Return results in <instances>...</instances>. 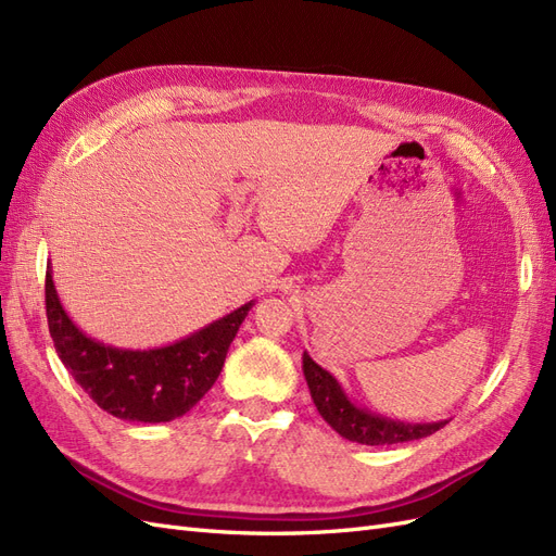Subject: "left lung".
<instances>
[{"label":"left lung","instance_id":"1","mask_svg":"<svg viewBox=\"0 0 556 556\" xmlns=\"http://www.w3.org/2000/svg\"><path fill=\"white\" fill-rule=\"evenodd\" d=\"M304 378L311 390V399L317 413L325 417V422L343 439L362 445H394L427 439L447 425V419L441 422H401V419L384 417L371 413L368 408L357 406L352 401L341 382L336 380L327 368L313 362L308 352H304Z\"/></svg>","mask_w":556,"mask_h":556}]
</instances>
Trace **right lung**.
<instances>
[{"instance_id":"obj_1","label":"right lung","mask_w":556,"mask_h":556,"mask_svg":"<svg viewBox=\"0 0 556 556\" xmlns=\"http://www.w3.org/2000/svg\"><path fill=\"white\" fill-rule=\"evenodd\" d=\"M252 306L255 301H248L169 345L115 348L76 327L55 290L53 266L46 271V315L58 357L99 408L125 422H172L194 408L220 376Z\"/></svg>"}]
</instances>
